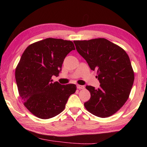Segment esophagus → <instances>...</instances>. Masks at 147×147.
Instances as JSON below:
<instances>
[{"instance_id": "esophagus-1", "label": "esophagus", "mask_w": 147, "mask_h": 147, "mask_svg": "<svg viewBox=\"0 0 147 147\" xmlns=\"http://www.w3.org/2000/svg\"><path fill=\"white\" fill-rule=\"evenodd\" d=\"M77 88L79 89V90L84 89V88H85V86H83V85H77Z\"/></svg>"}]
</instances>
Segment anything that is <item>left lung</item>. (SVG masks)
Returning <instances> with one entry per match:
<instances>
[{
	"label": "left lung",
	"instance_id": "left-lung-1",
	"mask_svg": "<svg viewBox=\"0 0 147 147\" xmlns=\"http://www.w3.org/2000/svg\"><path fill=\"white\" fill-rule=\"evenodd\" d=\"M78 52L92 70L97 71L100 87L86 86L91 97L84 105L100 117L114 114L128 99L135 75L128 55L123 49L105 38L74 40Z\"/></svg>",
	"mask_w": 147,
	"mask_h": 147
}]
</instances>
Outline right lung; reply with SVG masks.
<instances>
[{
  "label": "right lung",
  "instance_id": "1",
  "mask_svg": "<svg viewBox=\"0 0 147 147\" xmlns=\"http://www.w3.org/2000/svg\"><path fill=\"white\" fill-rule=\"evenodd\" d=\"M75 50L70 40L49 38L30 45L16 68L15 78L23 104L36 117L47 119L64 111L67 100L75 93L74 84L53 83L69 53Z\"/></svg>",
  "mask_w": 147,
  "mask_h": 147
}]
</instances>
